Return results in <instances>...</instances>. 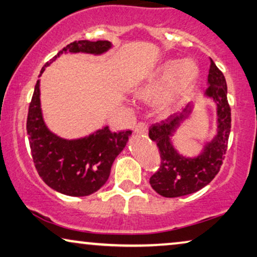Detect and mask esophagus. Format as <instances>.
<instances>
[{"mask_svg": "<svg viewBox=\"0 0 257 257\" xmlns=\"http://www.w3.org/2000/svg\"><path fill=\"white\" fill-rule=\"evenodd\" d=\"M134 132L137 134H147L148 133V124L144 122H139L134 128Z\"/></svg>", "mask_w": 257, "mask_h": 257, "instance_id": "34e87169", "label": "esophagus"}]
</instances>
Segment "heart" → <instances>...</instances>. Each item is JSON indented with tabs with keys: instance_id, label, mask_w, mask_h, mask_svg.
I'll use <instances>...</instances> for the list:
<instances>
[{
	"instance_id": "heart-1",
	"label": "heart",
	"mask_w": 257,
	"mask_h": 257,
	"mask_svg": "<svg viewBox=\"0 0 257 257\" xmlns=\"http://www.w3.org/2000/svg\"><path fill=\"white\" fill-rule=\"evenodd\" d=\"M198 68L191 60H168L136 86L133 95L140 102L157 99L156 108L162 115L170 114L193 87Z\"/></svg>"
}]
</instances>
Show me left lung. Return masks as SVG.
<instances>
[{"label": "left lung", "instance_id": "1", "mask_svg": "<svg viewBox=\"0 0 257 257\" xmlns=\"http://www.w3.org/2000/svg\"><path fill=\"white\" fill-rule=\"evenodd\" d=\"M206 95L214 101L218 111V134L212 142L204 147L201 155L187 158L177 153L170 137L187 118L191 103L182 113L170 115L149 128V137L160 150V169L150 177V185L158 194L165 198L186 196L201 190L218 175L225 160L230 133V106L227 100V84L225 75L211 59L208 72V88Z\"/></svg>", "mask_w": 257, "mask_h": 257}]
</instances>
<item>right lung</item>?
Listing matches in <instances>:
<instances>
[{"label":"right lung","instance_id":"obj_1","mask_svg":"<svg viewBox=\"0 0 257 257\" xmlns=\"http://www.w3.org/2000/svg\"><path fill=\"white\" fill-rule=\"evenodd\" d=\"M110 46L108 41H75L50 61L67 51L101 55ZM50 61L42 67L41 74ZM39 95L38 80L29 106L27 132L39 177L46 185L66 196L84 197L96 192L106 184L113 162L123 150L132 132L111 133L104 127L84 139L63 140L45 125Z\"/></svg>","mask_w":257,"mask_h":257}]
</instances>
